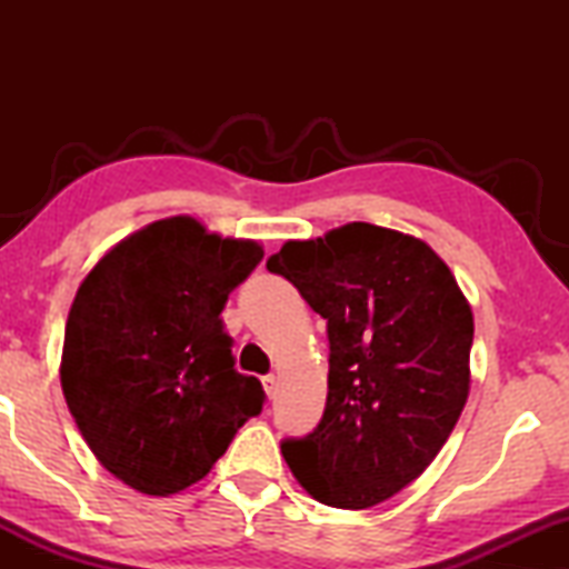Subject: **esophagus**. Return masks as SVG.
<instances>
[{
	"instance_id": "obj_1",
	"label": "esophagus",
	"mask_w": 569,
	"mask_h": 569,
	"mask_svg": "<svg viewBox=\"0 0 569 569\" xmlns=\"http://www.w3.org/2000/svg\"><path fill=\"white\" fill-rule=\"evenodd\" d=\"M263 387H266L268 399H276V393H278V381H276V377H263Z\"/></svg>"
}]
</instances>
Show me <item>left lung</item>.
I'll return each instance as SVG.
<instances>
[{
  "mask_svg": "<svg viewBox=\"0 0 569 569\" xmlns=\"http://www.w3.org/2000/svg\"><path fill=\"white\" fill-rule=\"evenodd\" d=\"M329 331V397L286 465L321 505L366 509L401 492L445 447L469 397L475 319L423 240L349 223L268 258Z\"/></svg>",
  "mask_w": 569,
  "mask_h": 569,
  "instance_id": "1",
  "label": "left lung"
}]
</instances>
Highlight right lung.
Returning <instances> with one entry per match:
<instances>
[{
    "instance_id": "1",
    "label": "right lung",
    "mask_w": 569,
    "mask_h": 569,
    "mask_svg": "<svg viewBox=\"0 0 569 569\" xmlns=\"http://www.w3.org/2000/svg\"><path fill=\"white\" fill-rule=\"evenodd\" d=\"M261 258L253 240L176 216L120 240L77 288L60 366L67 407L100 465L138 492L196 485L261 413V381L236 371L220 321Z\"/></svg>"
}]
</instances>
